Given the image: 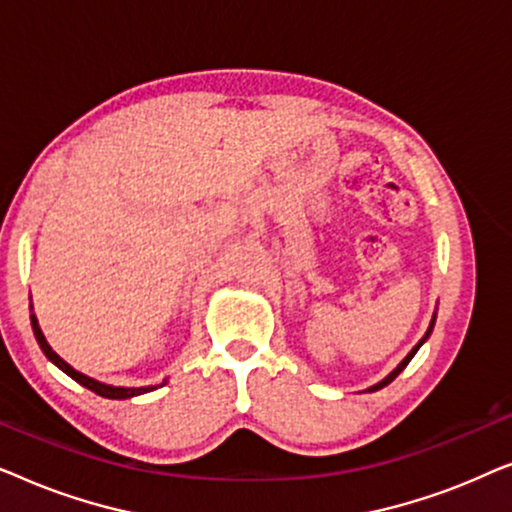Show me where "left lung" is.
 I'll return each mask as SVG.
<instances>
[{"mask_svg":"<svg viewBox=\"0 0 512 512\" xmlns=\"http://www.w3.org/2000/svg\"><path fill=\"white\" fill-rule=\"evenodd\" d=\"M433 324H436V314H433V319H431V324H429V331H426V333H424V338H422V340H419L415 347H412V352H410L408 356H405V359H403L401 363H398V366H396L394 370H391V373H389L387 377H384V380H382V382H377V384H375V387H370L368 391H377V389L387 387V384H389V382H394V380H396V377H398V373H401V370H403L405 366H408V363L412 361V356H415V354H417V349H419V347H422V345H424V340H426V338H429V335H431V331H433Z\"/></svg>","mask_w":512,"mask_h":512,"instance_id":"left-lung-1","label":"left lung"}]
</instances>
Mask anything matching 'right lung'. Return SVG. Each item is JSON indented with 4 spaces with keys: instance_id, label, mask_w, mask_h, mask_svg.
<instances>
[{
    "instance_id": "obj_1",
    "label": "right lung",
    "mask_w": 512,
    "mask_h": 512,
    "mask_svg": "<svg viewBox=\"0 0 512 512\" xmlns=\"http://www.w3.org/2000/svg\"><path fill=\"white\" fill-rule=\"evenodd\" d=\"M30 321H32L34 338H37L39 347H41V352H44V354L48 356V361H53L55 366H58V368L62 370V373H67L69 377H72V380L79 382L81 387H86V389H90V391H95L97 396H104V398H132V396L146 394V391H153V389H156V387H114V384L97 382V380H93V377H88V375L79 373V370H74L72 366H69V363H67L65 359H60V356L53 352V347L48 345V342H46L44 333H41V328H39V321H37V317H34V314H30ZM165 382H167V380H165ZM165 382H163V384H165ZM163 384H160V387H163Z\"/></svg>"
}]
</instances>
